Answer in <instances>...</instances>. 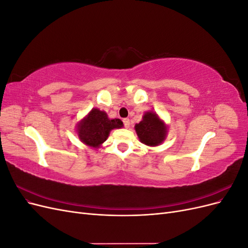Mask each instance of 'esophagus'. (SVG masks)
Segmentation results:
<instances>
[{"mask_svg":"<svg viewBox=\"0 0 248 248\" xmlns=\"http://www.w3.org/2000/svg\"><path fill=\"white\" fill-rule=\"evenodd\" d=\"M123 124H124V126H125V128H128L129 125H130L129 119H123Z\"/></svg>","mask_w":248,"mask_h":248,"instance_id":"1","label":"esophagus"}]
</instances>
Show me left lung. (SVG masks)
Listing matches in <instances>:
<instances>
[{"instance_id": "left-lung-1", "label": "left lung", "mask_w": 248, "mask_h": 248, "mask_svg": "<svg viewBox=\"0 0 248 248\" xmlns=\"http://www.w3.org/2000/svg\"><path fill=\"white\" fill-rule=\"evenodd\" d=\"M136 131L142 144L157 146L166 138L167 127L155 112H146L141 121L136 125Z\"/></svg>"}]
</instances>
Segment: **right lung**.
<instances>
[{
    "label": "right lung",
    "instance_id": "1",
    "mask_svg": "<svg viewBox=\"0 0 248 248\" xmlns=\"http://www.w3.org/2000/svg\"><path fill=\"white\" fill-rule=\"evenodd\" d=\"M123 122L120 119H108L106 112L93 108L78 126L80 140L86 145L97 148L108 137L114 128H121Z\"/></svg>",
    "mask_w": 248,
    "mask_h": 248
}]
</instances>
